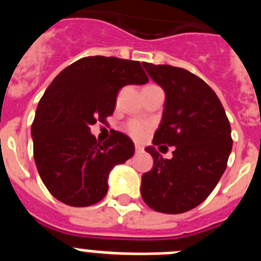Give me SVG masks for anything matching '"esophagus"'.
Returning a JSON list of instances; mask_svg holds the SVG:
<instances>
[{"instance_id":"1","label":"esophagus","mask_w":261,"mask_h":261,"mask_svg":"<svg viewBox=\"0 0 261 261\" xmlns=\"http://www.w3.org/2000/svg\"><path fill=\"white\" fill-rule=\"evenodd\" d=\"M136 153H141V151H144V147L141 146V145H136Z\"/></svg>"}]
</instances>
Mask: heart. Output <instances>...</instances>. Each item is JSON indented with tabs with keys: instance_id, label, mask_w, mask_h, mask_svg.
I'll return each mask as SVG.
<instances>
[{
	"instance_id": "b5f03b06",
	"label": "heart",
	"mask_w": 261,
	"mask_h": 261,
	"mask_svg": "<svg viewBox=\"0 0 261 261\" xmlns=\"http://www.w3.org/2000/svg\"><path fill=\"white\" fill-rule=\"evenodd\" d=\"M150 123H147L145 120L138 119L129 120L125 125L126 133H128L130 137L135 138V140H142V138L147 135V132L150 130Z\"/></svg>"
}]
</instances>
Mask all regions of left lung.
Masks as SVG:
<instances>
[{"mask_svg":"<svg viewBox=\"0 0 261 261\" xmlns=\"http://www.w3.org/2000/svg\"><path fill=\"white\" fill-rule=\"evenodd\" d=\"M151 80L165 90L166 100L154 146V159L142 175L141 196L161 213L179 214L201 204L216 188L231 153V128L220 99L201 78L183 68L142 62ZM175 146L171 160L156 144Z\"/></svg>","mask_w":261,"mask_h":261,"instance_id":"1","label":"left lung"}]
</instances>
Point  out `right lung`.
<instances>
[{"mask_svg":"<svg viewBox=\"0 0 261 261\" xmlns=\"http://www.w3.org/2000/svg\"><path fill=\"white\" fill-rule=\"evenodd\" d=\"M147 81L138 61L105 56L80 59L52 81L36 108L31 136L39 175L53 197L70 206H90L105 197L111 170L135 154V144L120 132L98 142L90 125L114 114L121 87Z\"/></svg>","mask_w":261,"mask_h":261,"instance_id":"right-lung-1","label":"right lung"}]
</instances>
